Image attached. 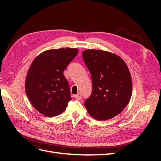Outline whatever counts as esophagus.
I'll return each mask as SVG.
<instances>
[{
    "instance_id": "1",
    "label": "esophagus",
    "mask_w": 161,
    "mask_h": 161,
    "mask_svg": "<svg viewBox=\"0 0 161 161\" xmlns=\"http://www.w3.org/2000/svg\"><path fill=\"white\" fill-rule=\"evenodd\" d=\"M75 97L76 99H80L82 98V96H81V93L80 92H79V93H78L76 95H75Z\"/></svg>"
}]
</instances>
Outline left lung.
Wrapping results in <instances>:
<instances>
[{
  "label": "left lung",
  "instance_id": "1",
  "mask_svg": "<svg viewBox=\"0 0 161 161\" xmlns=\"http://www.w3.org/2000/svg\"><path fill=\"white\" fill-rule=\"evenodd\" d=\"M82 58L92 85L91 95L85 102L87 111L98 120L114 118L127 106L132 92L127 65L119 56L103 50H85Z\"/></svg>",
  "mask_w": 161,
  "mask_h": 161
}]
</instances>
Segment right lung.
Masks as SVG:
<instances>
[{
	"mask_svg": "<svg viewBox=\"0 0 161 161\" xmlns=\"http://www.w3.org/2000/svg\"><path fill=\"white\" fill-rule=\"evenodd\" d=\"M76 48L49 50L37 56L30 66L25 92L31 103L47 117L64 111L71 100L69 85L63 72L77 55Z\"/></svg>",
	"mask_w": 161,
	"mask_h": 161,
	"instance_id": "1",
	"label": "right lung"
}]
</instances>
